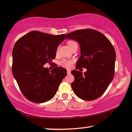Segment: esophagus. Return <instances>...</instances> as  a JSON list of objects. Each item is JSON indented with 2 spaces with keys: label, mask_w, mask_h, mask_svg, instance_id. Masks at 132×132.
Here are the masks:
<instances>
[{
  "label": "esophagus",
  "mask_w": 132,
  "mask_h": 132,
  "mask_svg": "<svg viewBox=\"0 0 132 132\" xmlns=\"http://www.w3.org/2000/svg\"><path fill=\"white\" fill-rule=\"evenodd\" d=\"M67 73H68V74H70V70H67Z\"/></svg>",
  "instance_id": "obj_1"
}]
</instances>
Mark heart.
<instances>
[{"label": "heart", "instance_id": "heart-1", "mask_svg": "<svg viewBox=\"0 0 132 132\" xmlns=\"http://www.w3.org/2000/svg\"><path fill=\"white\" fill-rule=\"evenodd\" d=\"M75 43V42L73 41H69L68 42V44L70 47L71 46V45H72ZM73 63H74V60H68V59H63L60 61V65L62 66L63 67H64V68L69 69L72 66V64Z\"/></svg>", "mask_w": 132, "mask_h": 132}]
</instances>
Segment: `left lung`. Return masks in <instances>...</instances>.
<instances>
[{"instance_id":"8db88e82","label":"left lung","mask_w":132,"mask_h":132,"mask_svg":"<svg viewBox=\"0 0 132 132\" xmlns=\"http://www.w3.org/2000/svg\"><path fill=\"white\" fill-rule=\"evenodd\" d=\"M65 38L77 41L80 45L76 69H87L84 74L77 70L71 71L75 78L71 84L73 91L80 99H97L106 91L114 76L116 52L113 45L101 32L92 29L75 31L66 34Z\"/></svg>"}]
</instances>
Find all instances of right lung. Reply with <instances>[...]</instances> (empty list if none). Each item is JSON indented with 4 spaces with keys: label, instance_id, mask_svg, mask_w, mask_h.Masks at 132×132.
Wrapping results in <instances>:
<instances>
[{
    "label": "right lung",
    "instance_id": "1",
    "mask_svg": "<svg viewBox=\"0 0 132 132\" xmlns=\"http://www.w3.org/2000/svg\"><path fill=\"white\" fill-rule=\"evenodd\" d=\"M66 35H52L32 31L21 37L12 50V71L19 89L29 101L43 103L52 99L67 75L55 66L50 71L44 67L53 64L56 50Z\"/></svg>",
    "mask_w": 132,
    "mask_h": 132
}]
</instances>
